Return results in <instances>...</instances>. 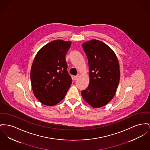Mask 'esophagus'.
<instances>
[{"instance_id": "obj_1", "label": "esophagus", "mask_w": 150, "mask_h": 150, "mask_svg": "<svg viewBox=\"0 0 150 150\" xmlns=\"http://www.w3.org/2000/svg\"><path fill=\"white\" fill-rule=\"evenodd\" d=\"M78 78V75H76V76H75L74 77V80H75L77 79Z\"/></svg>"}]
</instances>
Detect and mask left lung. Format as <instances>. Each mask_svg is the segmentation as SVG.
<instances>
[{"instance_id": "left-lung-1", "label": "left lung", "mask_w": 150, "mask_h": 150, "mask_svg": "<svg viewBox=\"0 0 150 150\" xmlns=\"http://www.w3.org/2000/svg\"><path fill=\"white\" fill-rule=\"evenodd\" d=\"M82 46L88 58L89 84L81 96L89 105L98 108L115 96L120 79L119 62L114 51L103 42L91 40Z\"/></svg>"}]
</instances>
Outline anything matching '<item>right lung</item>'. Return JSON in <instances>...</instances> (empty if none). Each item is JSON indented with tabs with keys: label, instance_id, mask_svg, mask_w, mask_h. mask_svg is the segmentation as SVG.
<instances>
[{
	"label": "right lung",
	"instance_id": "right-lung-1",
	"mask_svg": "<svg viewBox=\"0 0 150 150\" xmlns=\"http://www.w3.org/2000/svg\"><path fill=\"white\" fill-rule=\"evenodd\" d=\"M71 42L56 40L37 52L30 70L31 85L35 97L47 106L55 105L64 98L72 79L69 74L66 54Z\"/></svg>",
	"mask_w": 150,
	"mask_h": 150
}]
</instances>
